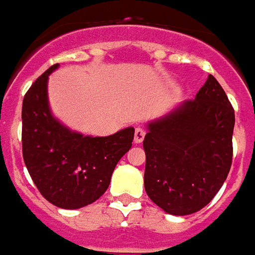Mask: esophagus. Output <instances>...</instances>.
Returning <instances> with one entry per match:
<instances>
[{
    "mask_svg": "<svg viewBox=\"0 0 255 255\" xmlns=\"http://www.w3.org/2000/svg\"><path fill=\"white\" fill-rule=\"evenodd\" d=\"M144 135H146V132H144L143 128L136 127L135 128V135H133V142L135 143H140L144 139Z\"/></svg>",
    "mask_w": 255,
    "mask_h": 255,
    "instance_id": "1",
    "label": "esophagus"
}]
</instances>
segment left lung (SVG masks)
Masks as SVG:
<instances>
[{"label":"left lung","mask_w":255,"mask_h":255,"mask_svg":"<svg viewBox=\"0 0 255 255\" xmlns=\"http://www.w3.org/2000/svg\"><path fill=\"white\" fill-rule=\"evenodd\" d=\"M234 126V108L213 75L195 100L149 123L143 149L150 199L173 216L205 208L231 169Z\"/></svg>","instance_id":"left-lung-1"}]
</instances>
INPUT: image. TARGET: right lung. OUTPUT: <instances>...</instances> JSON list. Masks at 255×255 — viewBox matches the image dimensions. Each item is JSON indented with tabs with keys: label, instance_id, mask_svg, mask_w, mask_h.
I'll return each instance as SVG.
<instances>
[{
	"label": "right lung",
	"instance_id": "right-lung-1",
	"mask_svg": "<svg viewBox=\"0 0 255 255\" xmlns=\"http://www.w3.org/2000/svg\"><path fill=\"white\" fill-rule=\"evenodd\" d=\"M54 64L25 93L21 109L23 158L32 182L47 201L63 209L95 202L109 187L112 173L131 149L132 127L109 136H84L53 116L47 101Z\"/></svg>",
	"mask_w": 255,
	"mask_h": 255
}]
</instances>
